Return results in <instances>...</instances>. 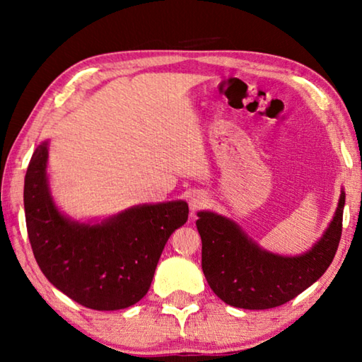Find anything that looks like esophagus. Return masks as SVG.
Instances as JSON below:
<instances>
[{"label":"esophagus","mask_w":362,"mask_h":362,"mask_svg":"<svg viewBox=\"0 0 362 362\" xmlns=\"http://www.w3.org/2000/svg\"><path fill=\"white\" fill-rule=\"evenodd\" d=\"M206 204H207V198L204 193L194 192L192 196H189V209H192V212L203 209Z\"/></svg>","instance_id":"obj_1"}]
</instances>
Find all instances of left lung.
<instances>
[{
  "label": "left lung",
  "mask_w": 362,
  "mask_h": 362,
  "mask_svg": "<svg viewBox=\"0 0 362 362\" xmlns=\"http://www.w3.org/2000/svg\"><path fill=\"white\" fill-rule=\"evenodd\" d=\"M345 192L327 230L300 255H281L260 247L236 222L199 211L201 267L211 289L225 303L244 310H268L296 298L316 283L332 263L341 236Z\"/></svg>",
  "instance_id": "8db88e82"
}]
</instances>
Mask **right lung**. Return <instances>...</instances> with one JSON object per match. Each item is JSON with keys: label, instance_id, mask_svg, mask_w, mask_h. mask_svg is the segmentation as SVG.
<instances>
[{"label": "right lung", "instance_id": "obj_1", "mask_svg": "<svg viewBox=\"0 0 362 362\" xmlns=\"http://www.w3.org/2000/svg\"><path fill=\"white\" fill-rule=\"evenodd\" d=\"M47 156L46 140L30 159L23 187L28 240L42 274L86 308L113 311L137 303L150 289L169 236L188 220V204H139L102 222L73 220L54 203Z\"/></svg>", "mask_w": 362, "mask_h": 362}]
</instances>
